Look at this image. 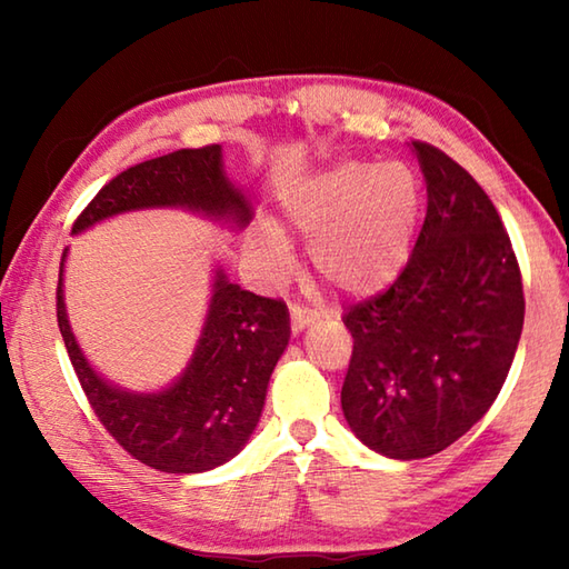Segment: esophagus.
Listing matches in <instances>:
<instances>
[{
    "label": "esophagus",
    "instance_id": "esophagus-1",
    "mask_svg": "<svg viewBox=\"0 0 569 569\" xmlns=\"http://www.w3.org/2000/svg\"><path fill=\"white\" fill-rule=\"evenodd\" d=\"M316 319H319V313L311 311V308L298 306V303H291V323H293V329H296V331L306 329V326H308V323H313Z\"/></svg>",
    "mask_w": 569,
    "mask_h": 569
}]
</instances>
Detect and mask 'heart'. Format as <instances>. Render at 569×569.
<instances>
[{"mask_svg":"<svg viewBox=\"0 0 569 569\" xmlns=\"http://www.w3.org/2000/svg\"><path fill=\"white\" fill-rule=\"evenodd\" d=\"M419 210L421 180L403 162H339L283 198L286 220L308 238L316 271L351 296L379 291L399 276ZM248 250L276 276L291 266L288 240L273 226H258Z\"/></svg>","mask_w":569,"mask_h":569,"instance_id":"obj_1","label":"heart"}]
</instances>
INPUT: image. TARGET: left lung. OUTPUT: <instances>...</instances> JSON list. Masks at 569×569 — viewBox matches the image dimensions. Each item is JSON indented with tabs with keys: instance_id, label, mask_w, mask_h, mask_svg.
<instances>
[{
	"instance_id": "8db88e82",
	"label": "left lung",
	"mask_w": 569,
	"mask_h": 569,
	"mask_svg": "<svg viewBox=\"0 0 569 569\" xmlns=\"http://www.w3.org/2000/svg\"><path fill=\"white\" fill-rule=\"evenodd\" d=\"M427 218L393 281L343 313V417L366 447L423 459L492 407L525 323L522 273L497 208L447 152L413 140Z\"/></svg>"
}]
</instances>
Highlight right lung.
Segmentation results:
<instances>
[{
    "label": "right lung",
    "instance_id": "obj_1",
    "mask_svg": "<svg viewBox=\"0 0 569 569\" xmlns=\"http://www.w3.org/2000/svg\"><path fill=\"white\" fill-rule=\"evenodd\" d=\"M152 206L206 210L236 226L250 218L248 200L223 176L220 146H206L122 170L84 206L72 233ZM57 326L94 417L130 457L168 475H196L238 455L261 419L268 379L291 336L281 298L243 291L218 271L206 329L182 379L160 393H128L104 383L74 343L62 301V263Z\"/></svg>",
    "mask_w": 569,
    "mask_h": 569
}]
</instances>
